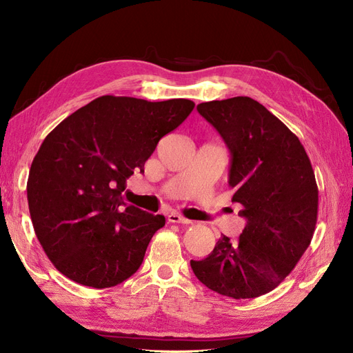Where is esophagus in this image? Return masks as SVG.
Here are the masks:
<instances>
[{
  "label": "esophagus",
  "mask_w": 353,
  "mask_h": 353,
  "mask_svg": "<svg viewBox=\"0 0 353 353\" xmlns=\"http://www.w3.org/2000/svg\"><path fill=\"white\" fill-rule=\"evenodd\" d=\"M167 221H168L170 224H192L193 223V221H190V219H188L185 216H181L179 214H170L167 216Z\"/></svg>",
  "instance_id": "esophagus-1"
}]
</instances>
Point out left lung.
Wrapping results in <instances>:
<instances>
[{"instance_id": "left-lung-1", "label": "left lung", "mask_w": 353, "mask_h": 353, "mask_svg": "<svg viewBox=\"0 0 353 353\" xmlns=\"http://www.w3.org/2000/svg\"><path fill=\"white\" fill-rule=\"evenodd\" d=\"M198 112L230 150L232 202L247 224L236 241L223 234L206 259L190 260L192 270L221 295H265L311 243L319 211L314 170L298 137L250 97L201 103Z\"/></svg>"}]
</instances>
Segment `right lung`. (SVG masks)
I'll use <instances>...</instances> for the list:
<instances>
[{"instance_id":"1","label":"right lung","mask_w":353,"mask_h":353,"mask_svg":"<svg viewBox=\"0 0 353 353\" xmlns=\"http://www.w3.org/2000/svg\"><path fill=\"white\" fill-rule=\"evenodd\" d=\"M193 108L188 99L101 96L45 138L30 167L28 201L36 237L62 275L101 290L139 269L165 218L125 203L126 179L143 173L159 141Z\"/></svg>"}]
</instances>
